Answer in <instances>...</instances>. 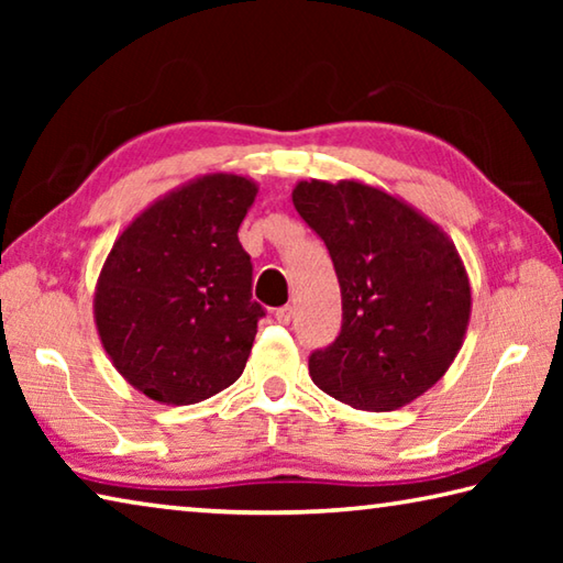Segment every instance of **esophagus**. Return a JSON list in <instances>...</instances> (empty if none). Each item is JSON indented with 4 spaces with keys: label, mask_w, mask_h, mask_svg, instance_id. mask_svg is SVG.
I'll return each instance as SVG.
<instances>
[{
    "label": "esophagus",
    "mask_w": 563,
    "mask_h": 563,
    "mask_svg": "<svg viewBox=\"0 0 563 563\" xmlns=\"http://www.w3.org/2000/svg\"><path fill=\"white\" fill-rule=\"evenodd\" d=\"M275 320H278L280 325H290V320H292V308H290V305H283V308L275 310Z\"/></svg>",
    "instance_id": "1"
}]
</instances>
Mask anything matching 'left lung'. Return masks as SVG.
I'll list each match as a JSON object with an SVG mask.
<instances>
[{"label":"left lung","instance_id":"obj_1","mask_svg":"<svg viewBox=\"0 0 563 563\" xmlns=\"http://www.w3.org/2000/svg\"><path fill=\"white\" fill-rule=\"evenodd\" d=\"M295 211L325 241L342 330L310 355L322 393L393 412L440 383L472 316L470 275L452 238L415 206L362 180H300Z\"/></svg>","mask_w":563,"mask_h":563}]
</instances>
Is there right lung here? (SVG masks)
Segmentation results:
<instances>
[{"label": "right lung", "mask_w": 563, "mask_h": 563, "mask_svg": "<svg viewBox=\"0 0 563 563\" xmlns=\"http://www.w3.org/2000/svg\"><path fill=\"white\" fill-rule=\"evenodd\" d=\"M258 184L206 174L123 228L103 261L93 322L111 365L161 405H196L243 375L263 308L238 241Z\"/></svg>", "instance_id": "add662e5"}]
</instances>
